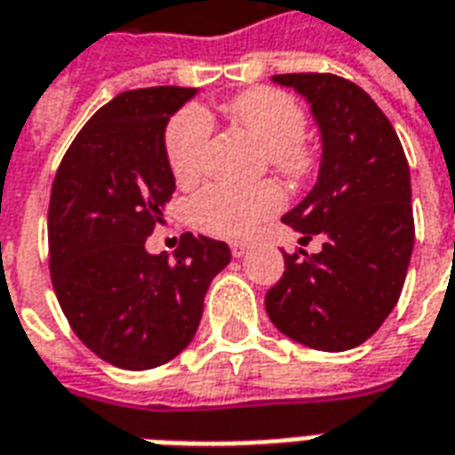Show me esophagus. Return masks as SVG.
Listing matches in <instances>:
<instances>
[{"mask_svg":"<svg viewBox=\"0 0 455 455\" xmlns=\"http://www.w3.org/2000/svg\"><path fill=\"white\" fill-rule=\"evenodd\" d=\"M248 251H251V246H248V243H241V241L231 243V253H234V258H243Z\"/></svg>","mask_w":455,"mask_h":455,"instance_id":"1","label":"esophagus"}]
</instances>
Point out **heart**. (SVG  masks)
I'll return each mask as SVG.
<instances>
[{"mask_svg":"<svg viewBox=\"0 0 455 455\" xmlns=\"http://www.w3.org/2000/svg\"><path fill=\"white\" fill-rule=\"evenodd\" d=\"M241 129L266 148L270 165L285 175L299 178L309 168V153L302 146L305 112L292 94L273 87H256L234 97L224 107ZM212 126L207 114L195 107L170 121L165 133V156L178 182L188 185L199 178L204 168ZM285 204L283 189L273 182L256 188L209 185L189 199L188 217L192 227L219 238H251L258 227L275 217Z\"/></svg>","mask_w":455,"mask_h":455,"instance_id":"1","label":"heart"}]
</instances>
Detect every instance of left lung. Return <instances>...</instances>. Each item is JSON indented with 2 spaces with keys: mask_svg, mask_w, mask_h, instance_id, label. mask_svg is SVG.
<instances>
[{
  "mask_svg": "<svg viewBox=\"0 0 455 455\" xmlns=\"http://www.w3.org/2000/svg\"><path fill=\"white\" fill-rule=\"evenodd\" d=\"M273 83L305 97L322 136L315 188L283 221L324 246L285 253L266 312L292 341L348 351L400 299L414 248L410 165L387 116L358 84L324 73L273 75Z\"/></svg>",
  "mask_w": 455,
  "mask_h": 455,
  "instance_id": "8db88e82",
  "label": "left lung"
}]
</instances>
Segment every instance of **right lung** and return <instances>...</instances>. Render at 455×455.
<instances>
[{"label":"right lung","mask_w":455,"mask_h":455,"mask_svg":"<svg viewBox=\"0 0 455 455\" xmlns=\"http://www.w3.org/2000/svg\"><path fill=\"white\" fill-rule=\"evenodd\" d=\"M199 90L146 87L104 104L75 136L48 207L51 280L73 331L102 361L150 371L197 334L224 241L185 234L170 260L146 251L175 192L165 156L172 114Z\"/></svg>","instance_id":"obj_1"}]
</instances>
